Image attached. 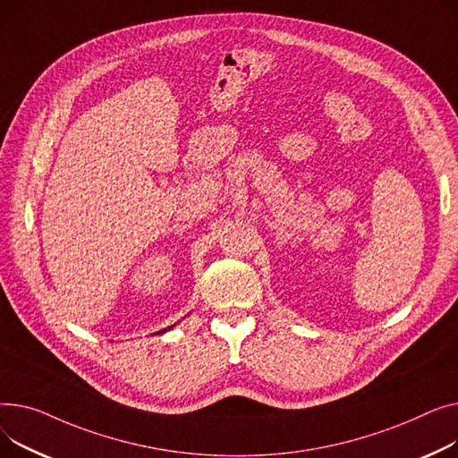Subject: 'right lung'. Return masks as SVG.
Returning a JSON list of instances; mask_svg holds the SVG:
<instances>
[{
    "label": "right lung",
    "mask_w": 458,
    "mask_h": 458,
    "mask_svg": "<svg viewBox=\"0 0 458 458\" xmlns=\"http://www.w3.org/2000/svg\"><path fill=\"white\" fill-rule=\"evenodd\" d=\"M172 327H174V326H170V327H168V329H172ZM168 329H163V331H158V333H157V335H160V333H166V331H168Z\"/></svg>",
    "instance_id": "obj_1"
}]
</instances>
